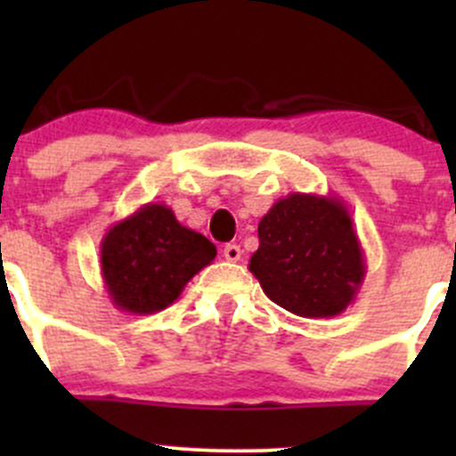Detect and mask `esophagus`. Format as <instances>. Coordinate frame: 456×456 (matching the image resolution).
Listing matches in <instances>:
<instances>
[{"label": "esophagus", "instance_id": "34e87169", "mask_svg": "<svg viewBox=\"0 0 456 456\" xmlns=\"http://www.w3.org/2000/svg\"><path fill=\"white\" fill-rule=\"evenodd\" d=\"M223 256H224V260L238 262V260H240V256H242V249L238 245H224Z\"/></svg>", "mask_w": 456, "mask_h": 456}]
</instances>
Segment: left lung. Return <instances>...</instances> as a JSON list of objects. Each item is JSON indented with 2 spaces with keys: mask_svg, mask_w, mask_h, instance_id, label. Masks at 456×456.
<instances>
[{
  "mask_svg": "<svg viewBox=\"0 0 456 456\" xmlns=\"http://www.w3.org/2000/svg\"><path fill=\"white\" fill-rule=\"evenodd\" d=\"M257 240L249 271L289 314L335 317L355 302L366 262L342 199L293 191L262 216Z\"/></svg>",
  "mask_w": 456,
  "mask_h": 456,
  "instance_id": "1",
  "label": "left lung"
}]
</instances>
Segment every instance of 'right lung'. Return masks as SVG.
Instances as JSON below:
<instances>
[{"mask_svg": "<svg viewBox=\"0 0 456 456\" xmlns=\"http://www.w3.org/2000/svg\"><path fill=\"white\" fill-rule=\"evenodd\" d=\"M214 257V242L183 227L167 205L147 202L108 229L101 240V275L117 309L159 314Z\"/></svg>", "mask_w": 456, "mask_h": 456, "instance_id": "1", "label": "right lung"}]
</instances>
